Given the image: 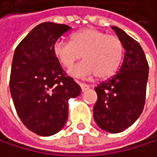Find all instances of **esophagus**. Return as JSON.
<instances>
[{"mask_svg":"<svg viewBox=\"0 0 157 157\" xmlns=\"http://www.w3.org/2000/svg\"><path fill=\"white\" fill-rule=\"evenodd\" d=\"M78 84H79V86H81L82 91H85V90H89V89H90V86H89V85H86V84L80 83V82H78Z\"/></svg>","mask_w":157,"mask_h":157,"instance_id":"34e87169","label":"esophagus"}]
</instances>
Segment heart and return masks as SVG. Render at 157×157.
<instances>
[{
	"label": "heart",
	"mask_w": 157,
	"mask_h": 157,
	"mask_svg": "<svg viewBox=\"0 0 157 157\" xmlns=\"http://www.w3.org/2000/svg\"><path fill=\"white\" fill-rule=\"evenodd\" d=\"M53 51L67 68H71L83 56L85 61L69 71L71 75L80 78L95 75L99 79H105L117 71L124 48L117 36L95 28H86L75 33L71 42L59 39Z\"/></svg>",
	"instance_id": "1"
}]
</instances>
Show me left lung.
Returning <instances> with one entry per match:
<instances>
[{"label":"left lung","instance_id":"obj_1","mask_svg":"<svg viewBox=\"0 0 157 157\" xmlns=\"http://www.w3.org/2000/svg\"><path fill=\"white\" fill-rule=\"evenodd\" d=\"M121 40L125 55L119 71L95 86L93 108L96 124L108 132H121L131 127L145 105L149 65L141 46L121 28L111 26Z\"/></svg>","mask_w":157,"mask_h":157}]
</instances>
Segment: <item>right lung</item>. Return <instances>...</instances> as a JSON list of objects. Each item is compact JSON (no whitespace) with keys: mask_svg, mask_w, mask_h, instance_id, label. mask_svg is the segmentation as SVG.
<instances>
[{"mask_svg":"<svg viewBox=\"0 0 157 157\" xmlns=\"http://www.w3.org/2000/svg\"><path fill=\"white\" fill-rule=\"evenodd\" d=\"M71 29L66 25L40 24L14 52L9 82L12 100L24 125L41 136L61 131L67 120L68 100L81 93L53 51L58 38Z\"/></svg>","mask_w":157,"mask_h":157,"instance_id":"right-lung-1","label":"right lung"}]
</instances>
